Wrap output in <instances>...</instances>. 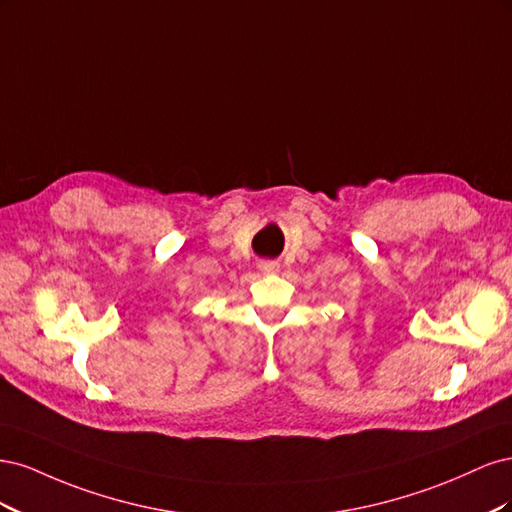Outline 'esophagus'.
I'll use <instances>...</instances> for the list:
<instances>
[{
  "instance_id": "esophagus-1",
  "label": "esophagus",
  "mask_w": 512,
  "mask_h": 512,
  "mask_svg": "<svg viewBox=\"0 0 512 512\" xmlns=\"http://www.w3.org/2000/svg\"><path fill=\"white\" fill-rule=\"evenodd\" d=\"M258 269L265 271V273H273V271L280 269V265H277V260H260Z\"/></svg>"
}]
</instances>
